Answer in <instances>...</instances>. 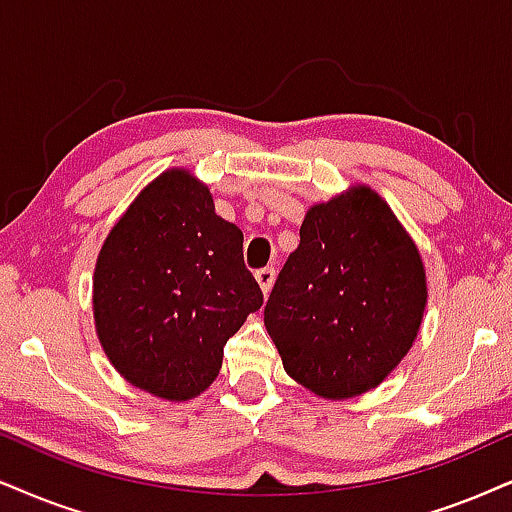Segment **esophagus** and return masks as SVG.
I'll use <instances>...</instances> for the list:
<instances>
[{
	"label": "esophagus",
	"mask_w": 512,
	"mask_h": 512,
	"mask_svg": "<svg viewBox=\"0 0 512 512\" xmlns=\"http://www.w3.org/2000/svg\"><path fill=\"white\" fill-rule=\"evenodd\" d=\"M255 278H257V283H260L262 293H264V295H269L271 286H274L276 269H274V267H262V269H257V271H255Z\"/></svg>",
	"instance_id": "obj_1"
}]
</instances>
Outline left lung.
<instances>
[{
  "label": "left lung",
  "mask_w": 512,
  "mask_h": 512,
  "mask_svg": "<svg viewBox=\"0 0 512 512\" xmlns=\"http://www.w3.org/2000/svg\"><path fill=\"white\" fill-rule=\"evenodd\" d=\"M428 288L416 245L366 186L314 205L264 323L290 378L328 399L371 390L404 359Z\"/></svg>",
  "instance_id": "1"
}]
</instances>
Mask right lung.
<instances>
[{"label":"right lung","mask_w":512,"mask_h":512,"mask_svg":"<svg viewBox=\"0 0 512 512\" xmlns=\"http://www.w3.org/2000/svg\"><path fill=\"white\" fill-rule=\"evenodd\" d=\"M243 231L215 215L208 186L170 170L148 184L103 243L96 333L132 385L191 399L217 378L226 340L262 307Z\"/></svg>","instance_id":"right-lung-1"}]
</instances>
